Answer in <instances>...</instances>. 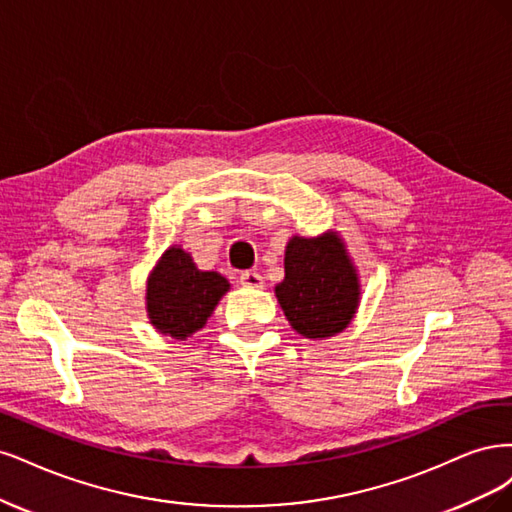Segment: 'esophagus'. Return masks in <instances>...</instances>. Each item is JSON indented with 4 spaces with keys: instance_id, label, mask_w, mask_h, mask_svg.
I'll list each match as a JSON object with an SVG mask.
<instances>
[{
    "instance_id": "1",
    "label": "esophagus",
    "mask_w": 512,
    "mask_h": 512,
    "mask_svg": "<svg viewBox=\"0 0 512 512\" xmlns=\"http://www.w3.org/2000/svg\"><path fill=\"white\" fill-rule=\"evenodd\" d=\"M240 285L242 287H253V289H261L263 287V276L255 270H246L240 274Z\"/></svg>"
}]
</instances>
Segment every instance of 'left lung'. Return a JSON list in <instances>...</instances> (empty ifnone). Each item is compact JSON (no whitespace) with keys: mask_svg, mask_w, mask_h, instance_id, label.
<instances>
[{"mask_svg":"<svg viewBox=\"0 0 512 512\" xmlns=\"http://www.w3.org/2000/svg\"><path fill=\"white\" fill-rule=\"evenodd\" d=\"M289 325L310 340L332 338L351 325L361 283L346 244L334 229L317 238L291 236L285 278L274 287Z\"/></svg>","mask_w":512,"mask_h":512,"instance_id":"obj_1","label":"left lung"}]
</instances>
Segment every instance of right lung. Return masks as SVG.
<instances>
[{
	"mask_svg": "<svg viewBox=\"0 0 512 512\" xmlns=\"http://www.w3.org/2000/svg\"><path fill=\"white\" fill-rule=\"evenodd\" d=\"M229 291L227 278L195 266L191 253L172 244L146 278V317L159 334L187 340L200 332Z\"/></svg>",
	"mask_w": 512,
	"mask_h": 512,
	"instance_id": "right-lung-1",
	"label": "right lung"
}]
</instances>
